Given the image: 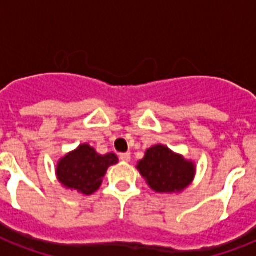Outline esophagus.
<instances>
[{
    "instance_id": "obj_1",
    "label": "esophagus",
    "mask_w": 256,
    "mask_h": 256,
    "mask_svg": "<svg viewBox=\"0 0 256 256\" xmlns=\"http://www.w3.org/2000/svg\"><path fill=\"white\" fill-rule=\"evenodd\" d=\"M120 160H124V162H130L132 156H130V152H122V154H120Z\"/></svg>"
}]
</instances>
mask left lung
Wrapping results in <instances>:
<instances>
[{
	"label": "left lung",
	"mask_w": 256,
	"mask_h": 256,
	"mask_svg": "<svg viewBox=\"0 0 256 256\" xmlns=\"http://www.w3.org/2000/svg\"><path fill=\"white\" fill-rule=\"evenodd\" d=\"M140 175L152 190L160 194H172L184 190L194 179L195 164L175 154L164 144L146 150L144 160L136 164Z\"/></svg>",
	"instance_id": "8db88e82"
}]
</instances>
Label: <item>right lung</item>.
<instances>
[{"instance_id": "1", "label": "right lung", "mask_w": 256, "mask_h": 256, "mask_svg": "<svg viewBox=\"0 0 256 256\" xmlns=\"http://www.w3.org/2000/svg\"><path fill=\"white\" fill-rule=\"evenodd\" d=\"M118 164L114 152L100 156L88 144H80L60 160L57 178L62 186L80 194L92 195L102 184V179L112 164Z\"/></svg>"}]
</instances>
